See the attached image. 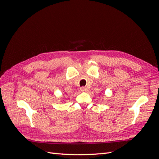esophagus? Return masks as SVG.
Returning a JSON list of instances; mask_svg holds the SVG:
<instances>
[{
    "mask_svg": "<svg viewBox=\"0 0 159 159\" xmlns=\"http://www.w3.org/2000/svg\"><path fill=\"white\" fill-rule=\"evenodd\" d=\"M80 90H81V91H82V92H87L88 89V88H85V87H82V88H81Z\"/></svg>",
    "mask_w": 159,
    "mask_h": 159,
    "instance_id": "obj_1",
    "label": "esophagus"
}]
</instances>
